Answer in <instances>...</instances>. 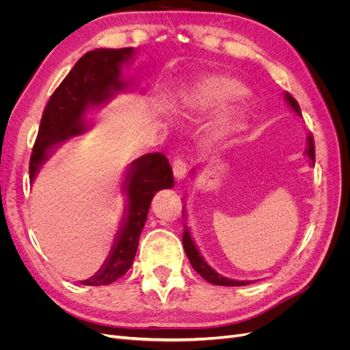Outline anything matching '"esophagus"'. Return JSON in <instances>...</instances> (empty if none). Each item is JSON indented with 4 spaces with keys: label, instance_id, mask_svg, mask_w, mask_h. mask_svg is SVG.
I'll list each match as a JSON object with an SVG mask.
<instances>
[{
    "label": "esophagus",
    "instance_id": "1",
    "mask_svg": "<svg viewBox=\"0 0 350 350\" xmlns=\"http://www.w3.org/2000/svg\"><path fill=\"white\" fill-rule=\"evenodd\" d=\"M172 169H174V175L176 179H183L187 174V162L184 161L183 157H176L174 163H172Z\"/></svg>",
    "mask_w": 350,
    "mask_h": 350
}]
</instances>
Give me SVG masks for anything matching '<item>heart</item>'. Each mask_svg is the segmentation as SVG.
I'll list each match as a JSON object with an SVG mask.
<instances>
[{
  "label": "heart",
  "mask_w": 350,
  "mask_h": 350,
  "mask_svg": "<svg viewBox=\"0 0 350 350\" xmlns=\"http://www.w3.org/2000/svg\"><path fill=\"white\" fill-rule=\"evenodd\" d=\"M248 89L243 84L228 76H211L201 80L197 86L187 94L184 107L189 112H200L208 108H220L225 105L245 98ZM239 125L238 120L226 121L221 125V131L229 133Z\"/></svg>",
  "instance_id": "1"
}]
</instances>
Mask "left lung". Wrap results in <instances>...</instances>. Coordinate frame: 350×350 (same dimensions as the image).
<instances>
[{"instance_id":"8db88e82","label":"left lung","mask_w":350,"mask_h":350,"mask_svg":"<svg viewBox=\"0 0 350 350\" xmlns=\"http://www.w3.org/2000/svg\"><path fill=\"white\" fill-rule=\"evenodd\" d=\"M284 98H286V100L289 102L292 109H293L296 113H298L299 116H302V112H301V108H299V103L296 102V99L292 96V94L286 93ZM306 154H308V156L311 157L312 162H315V146H314L312 135L308 137V150H306ZM183 245H184L185 254H187V257H188L189 262H191L193 269L200 274L201 278H203L204 280H207L208 283H213V284H217V286H243V284H248V283H250V282H239V280L226 279V278H224V276H220L219 273H216L213 269H211V267L208 266V264L204 261V258L200 256V252H198L197 247L194 245V242H193V238H191V235H189V230H188L187 225H184Z\"/></svg>"}]
</instances>
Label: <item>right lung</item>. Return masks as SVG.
Segmentation results:
<instances>
[{"mask_svg": "<svg viewBox=\"0 0 350 350\" xmlns=\"http://www.w3.org/2000/svg\"><path fill=\"white\" fill-rule=\"evenodd\" d=\"M133 55V48L94 49L84 54L67 77L51 94L42 113L29 174L33 181L52 147L84 131V113L93 105L107 102L113 92L122 90L121 66ZM174 174L167 157L149 153L134 161L124 179L129 208L115 238L108 260L93 278L81 282L88 286L109 284L122 278L134 261L140 234L144 228L153 196L163 188H172Z\"/></svg>", "mask_w": 350, "mask_h": 350, "instance_id": "obj_1", "label": "right lung"}]
</instances>
